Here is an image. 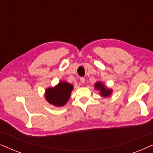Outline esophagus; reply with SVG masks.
Listing matches in <instances>:
<instances>
[{
	"label": "esophagus",
	"mask_w": 153,
	"mask_h": 153,
	"mask_svg": "<svg viewBox=\"0 0 153 153\" xmlns=\"http://www.w3.org/2000/svg\"><path fill=\"white\" fill-rule=\"evenodd\" d=\"M80 81H81V83H85V81L84 77H81V78H80Z\"/></svg>",
	"instance_id": "esophagus-1"
}]
</instances>
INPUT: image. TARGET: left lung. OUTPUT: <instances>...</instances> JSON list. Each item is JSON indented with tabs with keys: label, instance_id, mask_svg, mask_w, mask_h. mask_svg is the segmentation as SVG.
I'll list each match as a JSON object with an SVG mask.
<instances>
[{
	"label": "left lung",
	"instance_id": "left-lung-1",
	"mask_svg": "<svg viewBox=\"0 0 153 153\" xmlns=\"http://www.w3.org/2000/svg\"><path fill=\"white\" fill-rule=\"evenodd\" d=\"M95 88L96 90H99L100 95H101V96H102V97H109L112 93L111 89H109L108 88H106L105 85H104V84H103L102 82H100V81H98V82L95 83Z\"/></svg>",
	"mask_w": 153,
	"mask_h": 153
}]
</instances>
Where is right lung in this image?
<instances>
[{"instance_id":"1","label":"right lung","mask_w":153,"mask_h":153,"mask_svg":"<svg viewBox=\"0 0 153 153\" xmlns=\"http://www.w3.org/2000/svg\"><path fill=\"white\" fill-rule=\"evenodd\" d=\"M73 85L65 81H60L55 87L49 88L45 91V98L49 104L62 106L70 99Z\"/></svg>"}]
</instances>
